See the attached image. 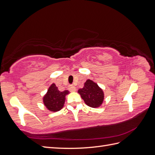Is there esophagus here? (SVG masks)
<instances>
[{
    "instance_id": "obj_1",
    "label": "esophagus",
    "mask_w": 155,
    "mask_h": 155,
    "mask_svg": "<svg viewBox=\"0 0 155 155\" xmlns=\"http://www.w3.org/2000/svg\"><path fill=\"white\" fill-rule=\"evenodd\" d=\"M69 91H71V92H74V91H76V88L74 86L71 85V86H70V87H69Z\"/></svg>"
}]
</instances>
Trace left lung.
Here are the masks:
<instances>
[{
  "instance_id": "8db88e82",
  "label": "left lung",
  "mask_w": 155,
  "mask_h": 155,
  "mask_svg": "<svg viewBox=\"0 0 155 155\" xmlns=\"http://www.w3.org/2000/svg\"><path fill=\"white\" fill-rule=\"evenodd\" d=\"M78 93L85 104L91 107H99L104 102V91L97 83L91 79H87L83 88L79 89Z\"/></svg>"
}]
</instances>
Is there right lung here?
<instances>
[{"mask_svg":"<svg viewBox=\"0 0 155 155\" xmlns=\"http://www.w3.org/2000/svg\"><path fill=\"white\" fill-rule=\"evenodd\" d=\"M68 94L69 91L67 90L59 91L55 84L52 83L43 97V104L50 111H59L63 107L65 96Z\"/></svg>","mask_w":155,"mask_h":155,"instance_id":"obj_1","label":"right lung"}]
</instances>
